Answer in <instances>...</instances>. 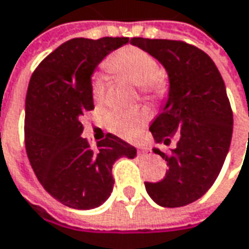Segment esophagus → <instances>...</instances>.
I'll return each mask as SVG.
<instances>
[{
	"instance_id": "34e87169",
	"label": "esophagus",
	"mask_w": 249,
	"mask_h": 249,
	"mask_svg": "<svg viewBox=\"0 0 249 249\" xmlns=\"http://www.w3.org/2000/svg\"><path fill=\"white\" fill-rule=\"evenodd\" d=\"M137 152H139V155H141V157H148V155H151V151L145 148H140Z\"/></svg>"
}]
</instances>
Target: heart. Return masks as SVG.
Instances as JSON below:
<instances>
[{
  "label": "heart",
  "mask_w": 249,
  "mask_h": 249,
  "mask_svg": "<svg viewBox=\"0 0 249 249\" xmlns=\"http://www.w3.org/2000/svg\"><path fill=\"white\" fill-rule=\"evenodd\" d=\"M110 72L129 79L141 87L148 97H159L165 91V82L160 77L162 68L158 61L144 50L137 47H124L108 61ZM107 80L102 74L94 76L91 82V98L100 104L105 97ZM147 123V115L140 110L115 109L107 118L108 129L123 139H134Z\"/></svg>",
  "instance_id": "1"
}]
</instances>
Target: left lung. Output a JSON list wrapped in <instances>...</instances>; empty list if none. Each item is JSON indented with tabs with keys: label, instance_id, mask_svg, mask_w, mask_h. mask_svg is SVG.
Instances as JSON below:
<instances>
[{
	"label": "left lung",
	"instance_id": "8db88e82",
	"mask_svg": "<svg viewBox=\"0 0 249 249\" xmlns=\"http://www.w3.org/2000/svg\"><path fill=\"white\" fill-rule=\"evenodd\" d=\"M133 45L151 53L169 74V98L151 124L157 142L176 148L166 155L169 170L158 183L145 181L149 196L160 206L178 208L196 201L212 187L225 163L233 133V110L215 62L202 50L177 40L141 38Z\"/></svg>",
	"mask_w": 249,
	"mask_h": 249
}]
</instances>
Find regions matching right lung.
Instances as JSON below:
<instances>
[{
  "instance_id": "right-lung-1",
  "label": "right lung",
  "mask_w": 249,
  "mask_h": 249,
  "mask_svg": "<svg viewBox=\"0 0 249 249\" xmlns=\"http://www.w3.org/2000/svg\"><path fill=\"white\" fill-rule=\"evenodd\" d=\"M127 37L72 38L44 58L30 77L24 110V145L34 173L48 194L73 209L102 205L113 190L112 166L137 151L108 133L91 145L82 116L94 109L91 74Z\"/></svg>"
}]
</instances>
